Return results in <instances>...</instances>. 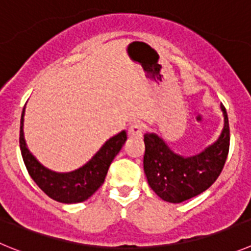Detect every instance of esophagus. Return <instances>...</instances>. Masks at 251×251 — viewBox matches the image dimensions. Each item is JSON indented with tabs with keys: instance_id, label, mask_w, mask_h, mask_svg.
I'll use <instances>...</instances> for the list:
<instances>
[{
	"instance_id": "esophagus-1",
	"label": "esophagus",
	"mask_w": 251,
	"mask_h": 251,
	"mask_svg": "<svg viewBox=\"0 0 251 251\" xmlns=\"http://www.w3.org/2000/svg\"><path fill=\"white\" fill-rule=\"evenodd\" d=\"M142 131H144V124L140 123V121H135L128 127V135L130 136H140Z\"/></svg>"
}]
</instances>
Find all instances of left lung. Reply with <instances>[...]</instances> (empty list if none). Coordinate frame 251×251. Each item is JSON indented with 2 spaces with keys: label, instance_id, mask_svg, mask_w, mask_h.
Here are the masks:
<instances>
[{
  "label": "left lung",
  "instance_id": "obj_1",
  "mask_svg": "<svg viewBox=\"0 0 251 251\" xmlns=\"http://www.w3.org/2000/svg\"><path fill=\"white\" fill-rule=\"evenodd\" d=\"M224 128L213 145L194 156L174 152L156 134H145L144 171L148 182L157 196L168 202H179L195 198L215 182L226 161L230 146V130L226 110Z\"/></svg>",
  "mask_w": 251,
  "mask_h": 251
}]
</instances>
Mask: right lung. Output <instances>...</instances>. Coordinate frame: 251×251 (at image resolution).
I'll return each mask as SVG.
<instances>
[{
    "mask_svg": "<svg viewBox=\"0 0 251 251\" xmlns=\"http://www.w3.org/2000/svg\"><path fill=\"white\" fill-rule=\"evenodd\" d=\"M25 107L20 126V148L26 169L38 187L51 199L64 204L82 202L90 198L103 184L110 165L127 140L126 131L107 140L102 148L82 168L71 173H55L49 170L36 160L27 149L24 137Z\"/></svg>",
    "mask_w": 251,
    "mask_h": 251,
    "instance_id": "obj_1",
    "label": "right lung"
}]
</instances>
